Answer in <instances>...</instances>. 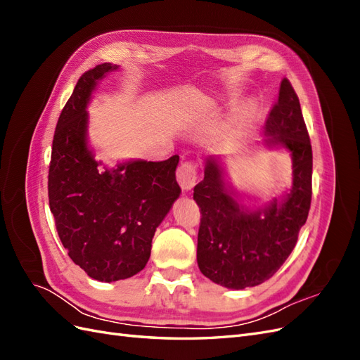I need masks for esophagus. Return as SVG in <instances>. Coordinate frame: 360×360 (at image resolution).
Listing matches in <instances>:
<instances>
[{"label": "esophagus", "mask_w": 360, "mask_h": 360, "mask_svg": "<svg viewBox=\"0 0 360 360\" xmlns=\"http://www.w3.org/2000/svg\"><path fill=\"white\" fill-rule=\"evenodd\" d=\"M198 180V172L193 163L181 162L177 169V181L183 191H191Z\"/></svg>", "instance_id": "esophagus-1"}]
</instances>
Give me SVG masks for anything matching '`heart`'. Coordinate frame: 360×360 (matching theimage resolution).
Segmentation results:
<instances>
[{"mask_svg":"<svg viewBox=\"0 0 360 360\" xmlns=\"http://www.w3.org/2000/svg\"><path fill=\"white\" fill-rule=\"evenodd\" d=\"M246 112H248V111H246Z\"/></svg>","mask_w":360,"mask_h":360,"instance_id":"obj_1","label":"heart"}]
</instances>
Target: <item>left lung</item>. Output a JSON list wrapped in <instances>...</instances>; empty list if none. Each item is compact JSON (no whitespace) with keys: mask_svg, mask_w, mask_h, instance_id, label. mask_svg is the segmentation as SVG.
Returning a JSON list of instances; mask_svg holds the SVG:
<instances>
[{"mask_svg":"<svg viewBox=\"0 0 360 360\" xmlns=\"http://www.w3.org/2000/svg\"><path fill=\"white\" fill-rule=\"evenodd\" d=\"M267 147H285L292 159V186L281 200L248 210L209 158L204 180L193 188L201 209L197 261L201 274L226 288L255 287L274 276L297 243L312 195V148L299 97L287 78L264 126Z\"/></svg>","mask_w":360,"mask_h":360,"instance_id":"8db88e82","label":"left lung"}]
</instances>
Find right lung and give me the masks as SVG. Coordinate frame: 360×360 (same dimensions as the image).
Masks as SVG:
<instances>
[{
    "instance_id": "obj_1",
    "label": "right lung",
    "mask_w": 360,
    "mask_h": 360,
    "mask_svg": "<svg viewBox=\"0 0 360 360\" xmlns=\"http://www.w3.org/2000/svg\"><path fill=\"white\" fill-rule=\"evenodd\" d=\"M118 66L85 72L63 108L52 141L49 207L69 257L96 281L136 275L147 264L156 228L180 197L179 156L162 162L129 160L101 168L86 129L96 84Z\"/></svg>"
}]
</instances>
